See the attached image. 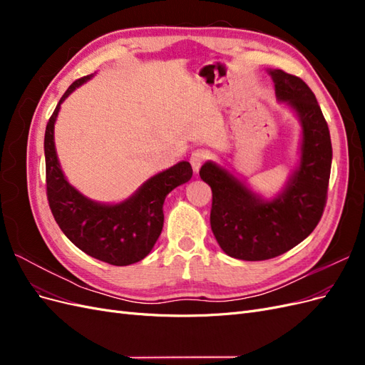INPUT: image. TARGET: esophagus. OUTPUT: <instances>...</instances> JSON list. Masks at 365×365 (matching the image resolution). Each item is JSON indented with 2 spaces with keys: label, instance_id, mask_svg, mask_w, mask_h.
<instances>
[{
  "label": "esophagus",
  "instance_id": "esophagus-1",
  "mask_svg": "<svg viewBox=\"0 0 365 365\" xmlns=\"http://www.w3.org/2000/svg\"><path fill=\"white\" fill-rule=\"evenodd\" d=\"M205 160H207V153H205L204 150H195V152L192 153V157H190V164H192V169H193V172H195V173L200 172L201 165L204 164V161H205Z\"/></svg>",
  "mask_w": 365,
  "mask_h": 365
}]
</instances>
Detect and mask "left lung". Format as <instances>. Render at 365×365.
<instances>
[{
  "label": "left lung",
  "mask_w": 365,
  "mask_h": 365,
  "mask_svg": "<svg viewBox=\"0 0 365 365\" xmlns=\"http://www.w3.org/2000/svg\"><path fill=\"white\" fill-rule=\"evenodd\" d=\"M275 97L300 121V157L283 189L272 197L254 192L245 180L216 161L200 176L212 187L210 225L230 257L256 262L277 257L300 244L322 219L332 165V143L322 109L300 77L267 70Z\"/></svg>",
  "instance_id": "left-lung-1"
}]
</instances>
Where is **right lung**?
I'll list each match as a JSON object with an SVG mask.
<instances>
[{
    "mask_svg": "<svg viewBox=\"0 0 365 365\" xmlns=\"http://www.w3.org/2000/svg\"><path fill=\"white\" fill-rule=\"evenodd\" d=\"M93 76L70 85L47 123L43 138L47 197L59 228L77 248L97 260L126 267L143 260L152 251L164 224L165 196L189 182L193 170L189 161L176 163L150 176L125 201L115 204L97 202L73 187L65 178L54 146V123L65 98Z\"/></svg>",
    "mask_w": 365,
    "mask_h": 365,
    "instance_id": "add662e5",
    "label": "right lung"
}]
</instances>
